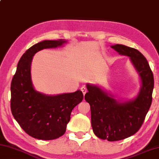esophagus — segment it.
Here are the masks:
<instances>
[{"label": "esophagus", "instance_id": "esophagus-1", "mask_svg": "<svg viewBox=\"0 0 159 159\" xmlns=\"http://www.w3.org/2000/svg\"><path fill=\"white\" fill-rule=\"evenodd\" d=\"M81 91H82V93H83V95H85L86 94V93L87 92V89H86L85 87H82L81 88Z\"/></svg>", "mask_w": 159, "mask_h": 159}]
</instances>
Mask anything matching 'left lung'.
Returning <instances> with one entry per match:
<instances>
[{
    "label": "left lung",
    "mask_w": 159,
    "mask_h": 159,
    "mask_svg": "<svg viewBox=\"0 0 159 159\" xmlns=\"http://www.w3.org/2000/svg\"><path fill=\"white\" fill-rule=\"evenodd\" d=\"M111 47L129 57L138 72L142 85L137 97L119 101L98 86L87 84L84 98L91 107L94 134L102 140L117 141L134 135L143 124L152 104L154 80L148 61L138 50L118 44Z\"/></svg>",
    "instance_id": "1"
}]
</instances>
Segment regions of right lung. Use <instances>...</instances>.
Wrapping results in <instances>:
<instances>
[{"label": "right lung", "mask_w": 159, "mask_h": 159, "mask_svg": "<svg viewBox=\"0 0 159 159\" xmlns=\"http://www.w3.org/2000/svg\"><path fill=\"white\" fill-rule=\"evenodd\" d=\"M66 43L62 39L44 40L30 47L19 60L11 82L10 106L14 118L28 135L39 140H54L62 136L72 110L84 98L80 90L48 96L35 91L33 86L30 65L34 54Z\"/></svg>", "instance_id": "right-lung-1"}]
</instances>
